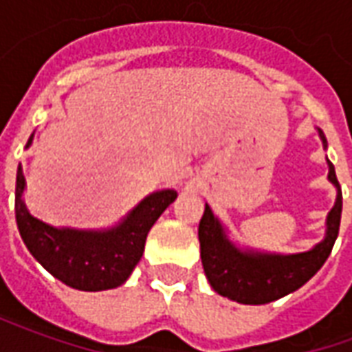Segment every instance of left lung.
<instances>
[{
  "label": "left lung",
  "instance_id": "1",
  "mask_svg": "<svg viewBox=\"0 0 352 352\" xmlns=\"http://www.w3.org/2000/svg\"><path fill=\"white\" fill-rule=\"evenodd\" d=\"M318 135L326 148L328 143L322 130H318ZM326 162H328V181L338 188V196L332 211L326 217L324 239L315 245L311 251L296 252V254L241 251L230 241L221 221L206 204V211L199 221L198 237L204 272L214 292L237 303L262 305L298 290L322 267L340 234L341 207H343V196H341L333 164L328 158Z\"/></svg>",
  "mask_w": 352,
  "mask_h": 352
}]
</instances>
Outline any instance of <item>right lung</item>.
<instances>
[{
  "label": "right lung",
  "mask_w": 352,
  "mask_h": 352,
  "mask_svg": "<svg viewBox=\"0 0 352 352\" xmlns=\"http://www.w3.org/2000/svg\"><path fill=\"white\" fill-rule=\"evenodd\" d=\"M34 133L28 139L32 145ZM26 179L19 166L14 213L16 224L34 258L67 287L87 292L120 287L143 256L148 230L177 198V192L158 190L141 199L116 226L109 230L54 228L30 214L24 204Z\"/></svg>",
  "instance_id": "right-lung-1"
}]
</instances>
